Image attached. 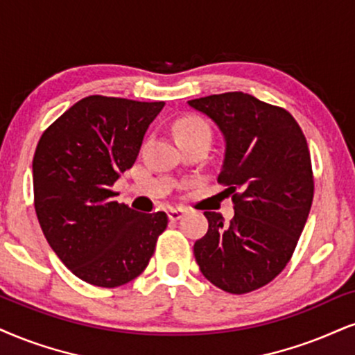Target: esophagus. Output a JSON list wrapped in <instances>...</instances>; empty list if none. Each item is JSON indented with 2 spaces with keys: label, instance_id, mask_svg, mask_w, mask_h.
Returning <instances> with one entry per match:
<instances>
[{
  "label": "esophagus",
  "instance_id": "1",
  "mask_svg": "<svg viewBox=\"0 0 355 355\" xmlns=\"http://www.w3.org/2000/svg\"><path fill=\"white\" fill-rule=\"evenodd\" d=\"M184 209L182 207H171V209H168V217H169V220H179V218H181L182 216H184Z\"/></svg>",
  "mask_w": 355,
  "mask_h": 355
}]
</instances>
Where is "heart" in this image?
<instances>
[{
  "instance_id": "heart-1",
  "label": "heart",
  "mask_w": 355,
  "mask_h": 355,
  "mask_svg": "<svg viewBox=\"0 0 355 355\" xmlns=\"http://www.w3.org/2000/svg\"><path fill=\"white\" fill-rule=\"evenodd\" d=\"M178 139L211 138V126L199 116H184L174 126Z\"/></svg>"
}]
</instances>
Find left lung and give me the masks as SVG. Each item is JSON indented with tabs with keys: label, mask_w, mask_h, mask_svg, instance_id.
<instances>
[{
	"label": "left lung",
	"mask_w": 355,
	"mask_h": 355,
	"mask_svg": "<svg viewBox=\"0 0 355 355\" xmlns=\"http://www.w3.org/2000/svg\"><path fill=\"white\" fill-rule=\"evenodd\" d=\"M218 126L225 156L217 181L232 196L230 224L204 212L209 230L194 243L205 278L232 295L255 291L282 273L308 220L311 155L298 121L243 92L189 100Z\"/></svg>",
	"instance_id": "left-lung-1"
}]
</instances>
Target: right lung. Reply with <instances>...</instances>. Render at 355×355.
Returning <instances> with one entry per match:
<instances>
[{"label": "right lung", "instance_id": "add662e5", "mask_svg": "<svg viewBox=\"0 0 355 355\" xmlns=\"http://www.w3.org/2000/svg\"><path fill=\"white\" fill-rule=\"evenodd\" d=\"M164 102L90 95L39 139L33 159L34 207L44 237L77 278L116 288L141 275L168 227L164 212L118 204L112 186L137 161Z\"/></svg>", "mask_w": 355, "mask_h": 355}]
</instances>
